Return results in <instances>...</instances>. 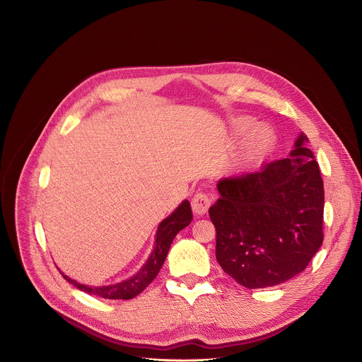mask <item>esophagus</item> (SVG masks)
Returning <instances> with one entry per match:
<instances>
[{"label":"esophagus","mask_w":362,"mask_h":362,"mask_svg":"<svg viewBox=\"0 0 362 362\" xmlns=\"http://www.w3.org/2000/svg\"><path fill=\"white\" fill-rule=\"evenodd\" d=\"M211 202H213L211 194L204 193V192H197L192 199V209L196 214L203 216L207 213L209 207L211 206Z\"/></svg>","instance_id":"1"}]
</instances>
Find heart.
<instances>
[{"label": "heart", "mask_w": 362, "mask_h": 362, "mask_svg": "<svg viewBox=\"0 0 362 362\" xmlns=\"http://www.w3.org/2000/svg\"><path fill=\"white\" fill-rule=\"evenodd\" d=\"M254 119L248 117H241L234 119L233 129L237 136L247 135L251 128L254 127ZM276 135L275 132L267 125H258L252 129L247 138L245 149H244V159L247 163L254 165L264 160L275 148Z\"/></svg>", "instance_id": "b5f03b06"}]
</instances>
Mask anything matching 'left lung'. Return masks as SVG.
<instances>
[{"instance_id":"8db88e82","label":"left lung","mask_w":362,"mask_h":362,"mask_svg":"<svg viewBox=\"0 0 362 362\" xmlns=\"http://www.w3.org/2000/svg\"><path fill=\"white\" fill-rule=\"evenodd\" d=\"M210 207L216 258L248 289L284 284L306 269L323 244L325 186L302 132L288 158L259 172L224 177Z\"/></svg>"}]
</instances>
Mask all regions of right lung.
Returning a JSON list of instances; mask_svg holds the SVG:
<instances>
[{"instance_id": "obj_1", "label": "right lung", "mask_w": 362, "mask_h": 362, "mask_svg": "<svg viewBox=\"0 0 362 362\" xmlns=\"http://www.w3.org/2000/svg\"><path fill=\"white\" fill-rule=\"evenodd\" d=\"M192 209H190V203L187 200H185L169 217H166L158 227V233H156V240H155V248L151 254V257L148 258L146 264L141 268V271L134 275L131 279H127L121 284L117 285H108V286H98V288H91L87 285H81L73 279H70L69 276H66L64 274H62V276L73 284L77 289L88 293V295H94L98 298H104V299H122V300H128L132 299L135 296H138L142 291H145V288L156 278L158 272L160 271L168 251L170 248V244L173 241V238L176 237V234L183 230L185 227H187L192 221Z\"/></svg>"}]
</instances>
